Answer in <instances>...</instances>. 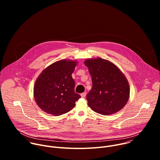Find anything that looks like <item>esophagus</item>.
<instances>
[{"label": "esophagus", "instance_id": "1", "mask_svg": "<svg viewBox=\"0 0 160 160\" xmlns=\"http://www.w3.org/2000/svg\"><path fill=\"white\" fill-rule=\"evenodd\" d=\"M86 92H83V93H82L81 94V96H82V98H85V96H86Z\"/></svg>", "mask_w": 160, "mask_h": 160}]
</instances>
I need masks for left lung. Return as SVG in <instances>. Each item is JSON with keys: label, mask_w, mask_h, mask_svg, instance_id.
Segmentation results:
<instances>
[{"label": "left lung", "mask_w": 160, "mask_h": 160, "mask_svg": "<svg viewBox=\"0 0 160 160\" xmlns=\"http://www.w3.org/2000/svg\"><path fill=\"white\" fill-rule=\"evenodd\" d=\"M84 63L92 82V87L87 95L89 107L103 115L122 109L128 100L130 87L119 68L101 58L87 59Z\"/></svg>", "instance_id": "left-lung-1"}]
</instances>
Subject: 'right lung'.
<instances>
[{
    "mask_svg": "<svg viewBox=\"0 0 160 160\" xmlns=\"http://www.w3.org/2000/svg\"><path fill=\"white\" fill-rule=\"evenodd\" d=\"M77 62L57 61L45 69L37 79L34 98L45 112L59 116L70 111L81 96L75 92V82L72 77Z\"/></svg>",
    "mask_w": 160,
    "mask_h": 160,
    "instance_id": "1",
    "label": "right lung"
}]
</instances>
